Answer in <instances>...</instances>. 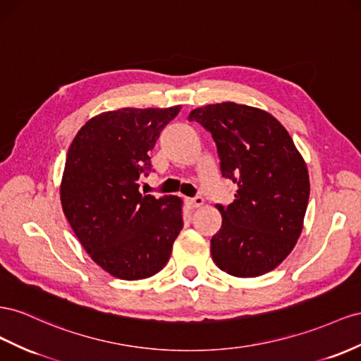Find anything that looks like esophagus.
I'll return each mask as SVG.
<instances>
[{
  "instance_id": "1",
  "label": "esophagus",
  "mask_w": 361,
  "mask_h": 361,
  "mask_svg": "<svg viewBox=\"0 0 361 361\" xmlns=\"http://www.w3.org/2000/svg\"><path fill=\"white\" fill-rule=\"evenodd\" d=\"M187 203L190 204L191 208H199L203 204V197L197 196V197H192V199H187Z\"/></svg>"
}]
</instances>
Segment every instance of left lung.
Wrapping results in <instances>:
<instances>
[{"label": "left lung", "mask_w": 361, "mask_h": 361, "mask_svg": "<svg viewBox=\"0 0 361 361\" xmlns=\"http://www.w3.org/2000/svg\"><path fill=\"white\" fill-rule=\"evenodd\" d=\"M217 145L221 176L237 185L235 200L216 204L221 228L211 238L216 266L237 278L278 267L302 232L310 197L307 164L274 115L232 102L190 112Z\"/></svg>", "instance_id": "obj_1"}]
</instances>
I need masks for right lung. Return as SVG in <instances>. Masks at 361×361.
Here are the masks:
<instances>
[{"label": "right lung", "mask_w": 361, "mask_h": 361, "mask_svg": "<svg viewBox=\"0 0 361 361\" xmlns=\"http://www.w3.org/2000/svg\"><path fill=\"white\" fill-rule=\"evenodd\" d=\"M180 111L123 108L103 112L77 132L66 154L61 202L85 250L112 276L157 275L183 226L182 200L140 191L152 170L149 152Z\"/></svg>", "instance_id": "1"}]
</instances>
